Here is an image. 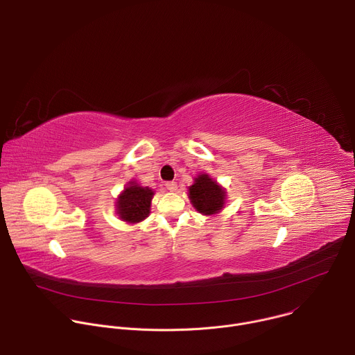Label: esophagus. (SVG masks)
<instances>
[{"mask_svg":"<svg viewBox=\"0 0 355 355\" xmlns=\"http://www.w3.org/2000/svg\"><path fill=\"white\" fill-rule=\"evenodd\" d=\"M166 188H167L170 192H174V191H177V182H174V181L166 182Z\"/></svg>","mask_w":355,"mask_h":355,"instance_id":"esophagus-1","label":"esophagus"}]
</instances>
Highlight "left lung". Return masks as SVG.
Here are the masks:
<instances>
[{"mask_svg": "<svg viewBox=\"0 0 355 355\" xmlns=\"http://www.w3.org/2000/svg\"><path fill=\"white\" fill-rule=\"evenodd\" d=\"M193 208L202 215L219 214L226 202V191L208 174H200L188 189Z\"/></svg>", "mask_w": 355, "mask_h": 355, "instance_id": "obj_1", "label": "left lung"}]
</instances>
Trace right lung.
<instances>
[{"label": "right lung", "instance_id": "obj_1", "mask_svg": "<svg viewBox=\"0 0 355 355\" xmlns=\"http://www.w3.org/2000/svg\"><path fill=\"white\" fill-rule=\"evenodd\" d=\"M153 195V189L140 187L136 181H130L116 200V212L119 218L128 223H139L144 220L150 214Z\"/></svg>", "mask_w": 355, "mask_h": 355}]
</instances>
